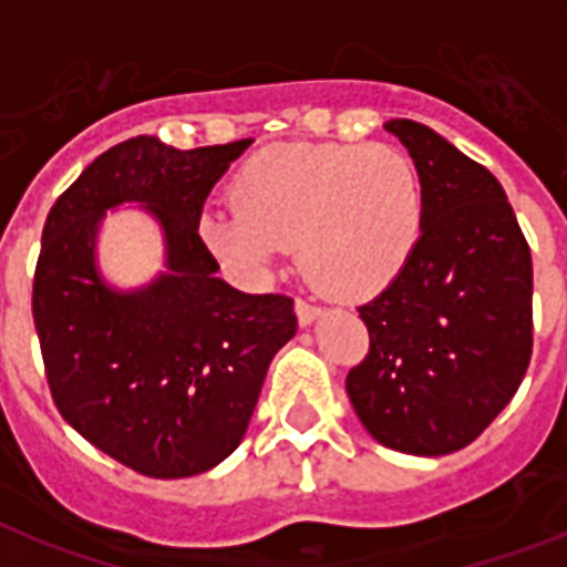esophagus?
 <instances>
[{
	"mask_svg": "<svg viewBox=\"0 0 567 567\" xmlns=\"http://www.w3.org/2000/svg\"><path fill=\"white\" fill-rule=\"evenodd\" d=\"M293 311H297V320L302 328L313 326V322L320 320V313H322L320 308L308 306V302H302V299H297V302H293Z\"/></svg>",
	"mask_w": 567,
	"mask_h": 567,
	"instance_id": "34e87169",
	"label": "esophagus"
}]
</instances>
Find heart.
<instances>
[{
	"mask_svg": "<svg viewBox=\"0 0 567 567\" xmlns=\"http://www.w3.org/2000/svg\"><path fill=\"white\" fill-rule=\"evenodd\" d=\"M233 202L198 216V239L221 265L261 279L297 241L302 274L340 302L389 291L426 227L415 161L383 144L268 146L239 169Z\"/></svg>",
	"mask_w": 567,
	"mask_h": 567,
	"instance_id": "1",
	"label": "heart"
}]
</instances>
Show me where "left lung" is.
I'll use <instances>...</instances> for the list:
<instances>
[{
    "label": "left lung",
    "instance_id": "left-lung-1",
    "mask_svg": "<svg viewBox=\"0 0 567 567\" xmlns=\"http://www.w3.org/2000/svg\"><path fill=\"white\" fill-rule=\"evenodd\" d=\"M383 126L421 173L426 227L401 279L357 308L372 346L346 392L378 444L450 455L487 430L527 372L530 247L489 169L423 123Z\"/></svg>",
    "mask_w": 567,
    "mask_h": 567
}]
</instances>
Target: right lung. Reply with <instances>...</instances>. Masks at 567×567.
<instances>
[{
    "label": "right lung",
    "instance_id": "obj_1",
    "mask_svg": "<svg viewBox=\"0 0 567 567\" xmlns=\"http://www.w3.org/2000/svg\"><path fill=\"white\" fill-rule=\"evenodd\" d=\"M250 146L175 150L137 135L106 150L51 207L33 274V326L60 415L135 473L187 478L241 444L274 354L297 334L293 299L216 274L198 216ZM156 221L165 268L117 289L99 268L105 213Z\"/></svg>",
    "mask_w": 567,
    "mask_h": 567
}]
</instances>
